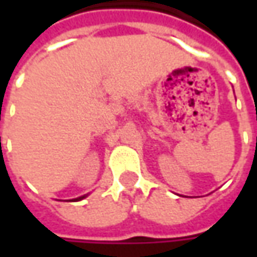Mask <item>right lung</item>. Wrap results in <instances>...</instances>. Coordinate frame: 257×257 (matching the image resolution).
Instances as JSON below:
<instances>
[{"instance_id": "add662e5", "label": "right lung", "mask_w": 257, "mask_h": 257, "mask_svg": "<svg viewBox=\"0 0 257 257\" xmlns=\"http://www.w3.org/2000/svg\"><path fill=\"white\" fill-rule=\"evenodd\" d=\"M87 196H88V194H84V196H80V197H77V199H73L71 202H80V200H83V199H85Z\"/></svg>"}]
</instances>
